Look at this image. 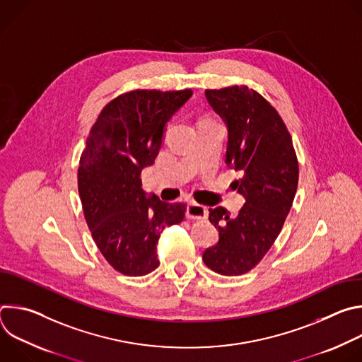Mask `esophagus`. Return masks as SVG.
I'll return each instance as SVG.
<instances>
[{
    "instance_id": "esophagus-1",
    "label": "esophagus",
    "mask_w": 362,
    "mask_h": 362,
    "mask_svg": "<svg viewBox=\"0 0 362 362\" xmlns=\"http://www.w3.org/2000/svg\"><path fill=\"white\" fill-rule=\"evenodd\" d=\"M208 216V209L204 206L190 202L186 208V218L192 219V221H200V219H206Z\"/></svg>"
}]
</instances>
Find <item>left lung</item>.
<instances>
[{
    "mask_svg": "<svg viewBox=\"0 0 362 362\" xmlns=\"http://www.w3.org/2000/svg\"><path fill=\"white\" fill-rule=\"evenodd\" d=\"M212 109L228 127L226 165L242 175L233 185L245 197L236 216L218 206L209 221L219 242L203 252L214 272H249L274 245L298 187V159L292 137L271 103L246 86L206 90Z\"/></svg>",
    "mask_w": 362,
    "mask_h": 362,
    "instance_id": "1",
    "label": "left lung"
}]
</instances>
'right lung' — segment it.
Returning a JSON list of instances; mask_svg holds the SVG:
<instances>
[{
    "label": "right lung",
    "instance_id": "1",
    "mask_svg": "<svg viewBox=\"0 0 362 362\" xmlns=\"http://www.w3.org/2000/svg\"><path fill=\"white\" fill-rule=\"evenodd\" d=\"M192 94L190 88L120 94L87 137L77 175L84 218L101 255L123 275L156 269L162 230L185 218V203L146 196L140 175L159 154L166 123Z\"/></svg>",
    "mask_w": 362,
    "mask_h": 362
}]
</instances>
